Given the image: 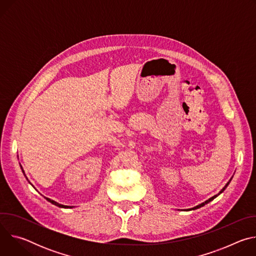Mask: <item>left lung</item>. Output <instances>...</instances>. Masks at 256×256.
<instances>
[{"mask_svg": "<svg viewBox=\"0 0 256 256\" xmlns=\"http://www.w3.org/2000/svg\"><path fill=\"white\" fill-rule=\"evenodd\" d=\"M232 178H233V177H232ZM232 178H231V179H230V180H229V181H228V182H227V184H226V186H224V188H222V190H221V192H218V194H216V196H212V198H208V200H206V202H202V204H198V206H194V208H188V210H196V208H202V206H204V204H208V202H212V200H214V198H216V196H220V194H222V192H224V190H226V188H227V186H229V184H230V182H231V180H232Z\"/></svg>", "mask_w": 256, "mask_h": 256, "instance_id": "8db88e82", "label": "left lung"}]
</instances>
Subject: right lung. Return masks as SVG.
<instances>
[{
  "label": "right lung",
  "instance_id": "obj_1",
  "mask_svg": "<svg viewBox=\"0 0 256 256\" xmlns=\"http://www.w3.org/2000/svg\"><path fill=\"white\" fill-rule=\"evenodd\" d=\"M20 167H21V169H22V172H23V174H24V176L26 177V175H25V173H24V170H23V168H22V166L20 165ZM26 179H27V177H26ZM28 180V179H27ZM46 198V200H48L50 202H52V204H56V206H60V208H72V206H64V204H58V202H54V200H50V198Z\"/></svg>",
  "mask_w": 256,
  "mask_h": 256
}]
</instances>
